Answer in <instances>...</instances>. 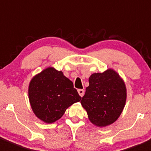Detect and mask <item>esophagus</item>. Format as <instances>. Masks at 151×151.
Wrapping results in <instances>:
<instances>
[{
	"label": "esophagus",
	"instance_id": "esophagus-1",
	"mask_svg": "<svg viewBox=\"0 0 151 151\" xmlns=\"http://www.w3.org/2000/svg\"><path fill=\"white\" fill-rule=\"evenodd\" d=\"M78 93L79 94H80V96H81V97H83V95H84L85 93V91L83 90V89H78Z\"/></svg>",
	"mask_w": 151,
	"mask_h": 151
}]
</instances>
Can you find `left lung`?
Masks as SVG:
<instances>
[{"instance_id":"left-lung-1","label":"left lung","mask_w":151,"mask_h":151,"mask_svg":"<svg viewBox=\"0 0 151 151\" xmlns=\"http://www.w3.org/2000/svg\"><path fill=\"white\" fill-rule=\"evenodd\" d=\"M81 105L92 124L105 127L117 120L125 107L127 90L125 82L112 68L93 73L88 79Z\"/></svg>"}]
</instances>
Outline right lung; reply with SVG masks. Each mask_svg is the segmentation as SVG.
<instances>
[{"label": "right lung", "mask_w": 151, "mask_h": 151, "mask_svg": "<svg viewBox=\"0 0 151 151\" xmlns=\"http://www.w3.org/2000/svg\"><path fill=\"white\" fill-rule=\"evenodd\" d=\"M29 99L37 117L46 123H53L68 107L80 102L81 96L63 71L48 67L31 80Z\"/></svg>", "instance_id": "right-lung-1"}]
</instances>
